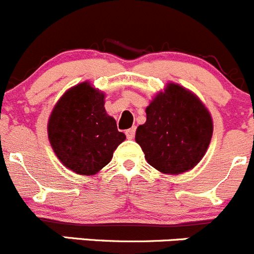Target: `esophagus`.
<instances>
[{"mask_svg":"<svg viewBox=\"0 0 254 254\" xmlns=\"http://www.w3.org/2000/svg\"><path fill=\"white\" fill-rule=\"evenodd\" d=\"M134 133H135V127H132L129 128V129L126 130V135L128 139H133V137H134Z\"/></svg>","mask_w":254,"mask_h":254,"instance_id":"obj_1","label":"esophagus"}]
</instances>
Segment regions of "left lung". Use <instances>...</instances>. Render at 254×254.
I'll use <instances>...</instances> for the list:
<instances>
[{
    "label": "left lung",
    "mask_w": 254,
    "mask_h": 254,
    "mask_svg": "<svg viewBox=\"0 0 254 254\" xmlns=\"http://www.w3.org/2000/svg\"><path fill=\"white\" fill-rule=\"evenodd\" d=\"M147 121L135 130L148 164L163 174L191 170L211 142L212 117L201 100L182 85L168 82L145 109Z\"/></svg>",
    "instance_id": "1"
}]
</instances>
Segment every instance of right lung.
I'll return each mask as SVG.
<instances>
[{
	"mask_svg": "<svg viewBox=\"0 0 254 254\" xmlns=\"http://www.w3.org/2000/svg\"><path fill=\"white\" fill-rule=\"evenodd\" d=\"M48 138L64 167L94 175L109 164L126 135L105 110V92L84 81L58 100L48 120Z\"/></svg>",
	"mask_w": 254,
	"mask_h": 254,
	"instance_id": "right-lung-1",
	"label": "right lung"
}]
</instances>
